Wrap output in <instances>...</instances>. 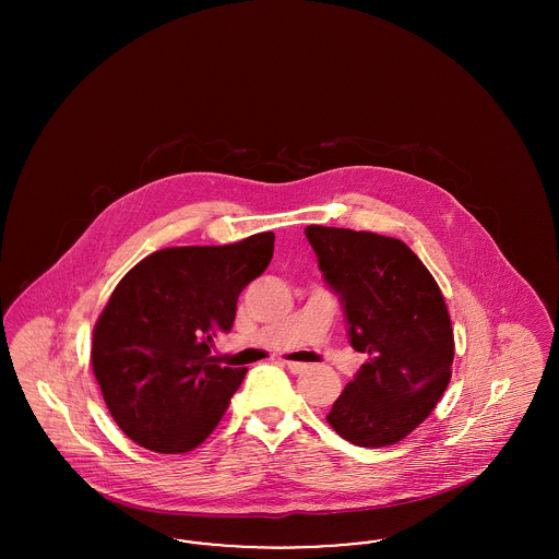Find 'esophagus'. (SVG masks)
Masks as SVG:
<instances>
[{
  "mask_svg": "<svg viewBox=\"0 0 559 559\" xmlns=\"http://www.w3.org/2000/svg\"><path fill=\"white\" fill-rule=\"evenodd\" d=\"M285 367H287V371L293 372V374H299V372H304L308 369V365H304V362H285Z\"/></svg>",
  "mask_w": 559,
  "mask_h": 559,
  "instance_id": "34e87169",
  "label": "esophagus"
}]
</instances>
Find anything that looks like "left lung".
<instances>
[{
	"instance_id": "obj_1",
	"label": "left lung",
	"mask_w": 559,
	"mask_h": 559,
	"mask_svg": "<svg viewBox=\"0 0 559 559\" xmlns=\"http://www.w3.org/2000/svg\"><path fill=\"white\" fill-rule=\"evenodd\" d=\"M324 283L340 295L347 337L369 354L326 415L356 447H390L424 424L451 381L454 340L442 292L402 242L308 226Z\"/></svg>"
}]
</instances>
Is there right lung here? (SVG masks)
I'll list each match as a JSON object with an SVG mask.
<instances>
[{"label": "right lung", "mask_w": 559, "mask_h": 559, "mask_svg": "<svg viewBox=\"0 0 559 559\" xmlns=\"http://www.w3.org/2000/svg\"><path fill=\"white\" fill-rule=\"evenodd\" d=\"M274 235L219 247H169L119 281L94 326L92 369L108 413L135 444L197 449L239 390L245 367L213 356L239 295L266 270Z\"/></svg>", "instance_id": "1"}]
</instances>
